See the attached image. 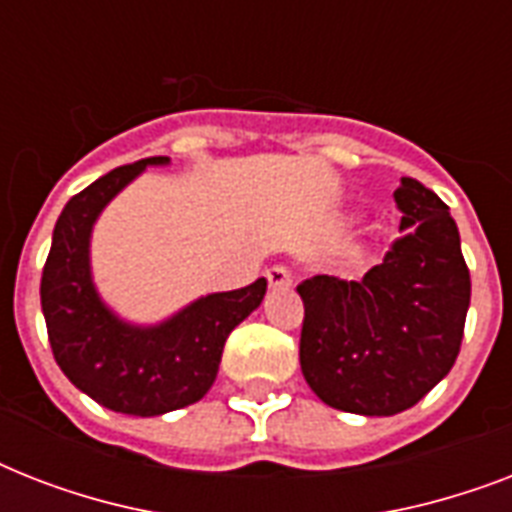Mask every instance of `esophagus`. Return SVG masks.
<instances>
[{
  "label": "esophagus",
  "mask_w": 512,
  "mask_h": 512,
  "mask_svg": "<svg viewBox=\"0 0 512 512\" xmlns=\"http://www.w3.org/2000/svg\"><path fill=\"white\" fill-rule=\"evenodd\" d=\"M265 279H268V284H271L273 289L292 287V268H289V265H284V263L271 265V268L265 271Z\"/></svg>",
  "instance_id": "1"
}]
</instances>
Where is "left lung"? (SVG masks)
<instances>
[{"label": "left lung", "mask_w": 512, "mask_h": 512, "mask_svg": "<svg viewBox=\"0 0 512 512\" xmlns=\"http://www.w3.org/2000/svg\"><path fill=\"white\" fill-rule=\"evenodd\" d=\"M401 236L364 279H305L300 366L332 409L390 417L414 406L457 361L470 271L449 207L414 177L393 193Z\"/></svg>", "instance_id": "1"}]
</instances>
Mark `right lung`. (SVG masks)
I'll return each mask as SVG.
<instances>
[{"label": "right lung", "mask_w": 512, "mask_h": 512, "mask_svg": "<svg viewBox=\"0 0 512 512\" xmlns=\"http://www.w3.org/2000/svg\"><path fill=\"white\" fill-rule=\"evenodd\" d=\"M151 156L116 167L76 193L60 212L42 271V313L52 356L76 388L111 412L156 417L204 398L223 345L263 303L268 281L199 297L156 327H135L103 305L90 273V233L108 201L132 183Z\"/></svg>", "instance_id": "add662e5"}]
</instances>
